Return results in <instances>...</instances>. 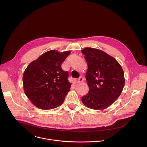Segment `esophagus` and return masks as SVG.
<instances>
[{
    "mask_svg": "<svg viewBox=\"0 0 147 147\" xmlns=\"http://www.w3.org/2000/svg\"><path fill=\"white\" fill-rule=\"evenodd\" d=\"M83 81H84V78L81 77H80V78L77 80V82L78 83H81V82H82Z\"/></svg>",
    "mask_w": 147,
    "mask_h": 147,
    "instance_id": "1",
    "label": "esophagus"
}]
</instances>
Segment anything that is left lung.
I'll use <instances>...</instances> for the list:
<instances>
[{
  "instance_id": "1",
  "label": "left lung",
  "mask_w": 147,
  "mask_h": 147,
  "mask_svg": "<svg viewBox=\"0 0 147 147\" xmlns=\"http://www.w3.org/2000/svg\"><path fill=\"white\" fill-rule=\"evenodd\" d=\"M88 65L86 78L88 94L81 98L84 105L103 110L115 102L124 86L123 70L118 61L105 52L92 48L81 51Z\"/></svg>"
}]
</instances>
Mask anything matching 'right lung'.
Returning <instances> with one entry per match:
<instances>
[{
    "label": "right lung",
    "instance_id": "add662e5",
    "mask_svg": "<svg viewBox=\"0 0 147 147\" xmlns=\"http://www.w3.org/2000/svg\"><path fill=\"white\" fill-rule=\"evenodd\" d=\"M70 53V51H48L30 63L25 70L24 91L38 108L52 109L64 102L71 84L67 80L68 72L63 70L61 65Z\"/></svg>",
    "mask_w": 147,
    "mask_h": 147
}]
</instances>
